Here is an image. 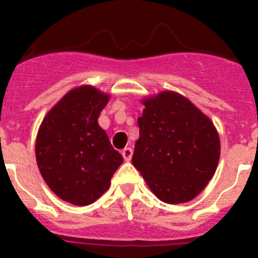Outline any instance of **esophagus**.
Returning a JSON list of instances; mask_svg holds the SVG:
<instances>
[{"label":"esophagus","instance_id":"esophagus-1","mask_svg":"<svg viewBox=\"0 0 258 258\" xmlns=\"http://www.w3.org/2000/svg\"><path fill=\"white\" fill-rule=\"evenodd\" d=\"M122 157H124L125 161H131L132 156H133V150L131 149V147H126V149L122 150Z\"/></svg>","mask_w":258,"mask_h":258}]
</instances>
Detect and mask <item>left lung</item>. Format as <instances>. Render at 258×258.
<instances>
[{
    "instance_id": "left-lung-1",
    "label": "left lung",
    "mask_w": 258,
    "mask_h": 258,
    "mask_svg": "<svg viewBox=\"0 0 258 258\" xmlns=\"http://www.w3.org/2000/svg\"><path fill=\"white\" fill-rule=\"evenodd\" d=\"M132 163L157 199L182 204L197 198L217 169L221 142L213 121L184 95L164 90L141 99Z\"/></svg>"
}]
</instances>
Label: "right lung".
I'll list each match as a JSON object with an SVG mask.
<instances>
[{
  "label": "right lung",
  "instance_id": "1",
  "mask_svg": "<svg viewBox=\"0 0 258 258\" xmlns=\"http://www.w3.org/2000/svg\"><path fill=\"white\" fill-rule=\"evenodd\" d=\"M109 94L93 85L71 89L38 127L36 161L41 175L59 199L89 206L108 190L124 159L98 124Z\"/></svg>",
  "mask_w": 258,
  "mask_h": 258
}]
</instances>
